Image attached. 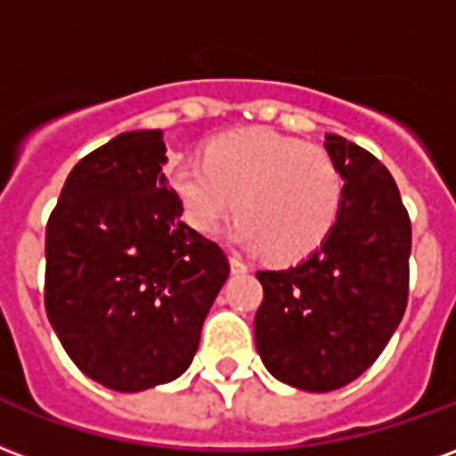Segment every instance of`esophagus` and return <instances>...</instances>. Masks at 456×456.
<instances>
[{
    "instance_id": "obj_1",
    "label": "esophagus",
    "mask_w": 456,
    "mask_h": 456,
    "mask_svg": "<svg viewBox=\"0 0 456 456\" xmlns=\"http://www.w3.org/2000/svg\"><path fill=\"white\" fill-rule=\"evenodd\" d=\"M229 265H232V273H246V271H248V265H246V263L234 254L229 256Z\"/></svg>"
}]
</instances>
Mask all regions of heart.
<instances>
[{"instance_id": "obj_1", "label": "heart", "mask_w": 456, "mask_h": 456, "mask_svg": "<svg viewBox=\"0 0 456 456\" xmlns=\"http://www.w3.org/2000/svg\"><path fill=\"white\" fill-rule=\"evenodd\" d=\"M185 222L219 234L234 210L239 241L275 261H302L329 239L343 205V176L329 151L273 130L219 134L200 159L171 167Z\"/></svg>"}]
</instances>
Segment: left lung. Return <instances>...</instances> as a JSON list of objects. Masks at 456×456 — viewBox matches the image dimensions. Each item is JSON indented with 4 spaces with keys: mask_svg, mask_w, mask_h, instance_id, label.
Segmentation results:
<instances>
[{
    "mask_svg": "<svg viewBox=\"0 0 456 456\" xmlns=\"http://www.w3.org/2000/svg\"><path fill=\"white\" fill-rule=\"evenodd\" d=\"M343 176L336 227L309 258L258 271L256 348L280 382L346 387L379 357L408 302L411 219L382 161L338 134L323 142Z\"/></svg>",
    "mask_w": 456,
    "mask_h": 456,
    "instance_id": "1",
    "label": "left lung"
}]
</instances>
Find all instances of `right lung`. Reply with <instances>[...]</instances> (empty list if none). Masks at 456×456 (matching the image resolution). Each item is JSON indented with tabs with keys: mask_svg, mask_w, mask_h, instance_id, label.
<instances>
[{
	"mask_svg": "<svg viewBox=\"0 0 456 456\" xmlns=\"http://www.w3.org/2000/svg\"><path fill=\"white\" fill-rule=\"evenodd\" d=\"M159 130H134L69 171L45 227V312L72 362L144 391L193 362L227 254L181 222Z\"/></svg>",
	"mask_w": 456,
	"mask_h": 456,
	"instance_id": "add662e5",
	"label": "right lung"
}]
</instances>
